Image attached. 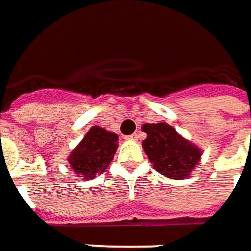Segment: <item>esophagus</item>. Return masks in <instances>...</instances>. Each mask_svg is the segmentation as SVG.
Segmentation results:
<instances>
[{
  "label": "esophagus",
  "mask_w": 251,
  "mask_h": 251,
  "mask_svg": "<svg viewBox=\"0 0 251 251\" xmlns=\"http://www.w3.org/2000/svg\"><path fill=\"white\" fill-rule=\"evenodd\" d=\"M139 139H140V134H137V133H133V134H130V136H127V137H126V140H132V141H137Z\"/></svg>",
  "instance_id": "1"
}]
</instances>
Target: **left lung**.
<instances>
[{
	"label": "left lung",
	"instance_id": "obj_1",
	"mask_svg": "<svg viewBox=\"0 0 251 251\" xmlns=\"http://www.w3.org/2000/svg\"><path fill=\"white\" fill-rule=\"evenodd\" d=\"M141 130L147 133L143 150L154 169L168 178L184 180L201 161L202 150L176 132L166 122L144 124Z\"/></svg>",
	"mask_w": 251,
	"mask_h": 251
}]
</instances>
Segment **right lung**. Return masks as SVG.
I'll return each mask as SVG.
<instances>
[{
	"label": "right lung",
	"mask_w": 251,
	"mask_h": 251,
	"mask_svg": "<svg viewBox=\"0 0 251 251\" xmlns=\"http://www.w3.org/2000/svg\"><path fill=\"white\" fill-rule=\"evenodd\" d=\"M118 134L100 126H92L68 156L70 168L82 180H92L103 173L114 159L118 148Z\"/></svg>",
	"instance_id": "1"
}]
</instances>
